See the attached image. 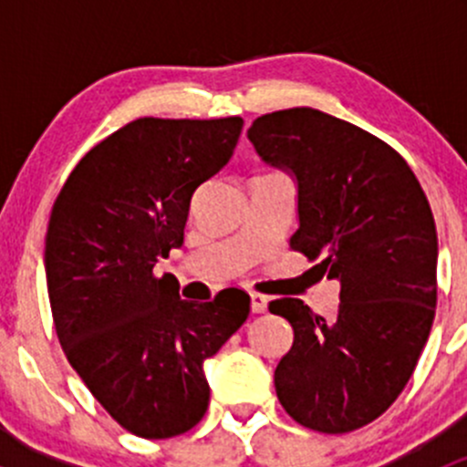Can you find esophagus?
I'll list each match as a JSON object with an SVG mask.
<instances>
[{
    "label": "esophagus",
    "mask_w": 467,
    "mask_h": 467,
    "mask_svg": "<svg viewBox=\"0 0 467 467\" xmlns=\"http://www.w3.org/2000/svg\"><path fill=\"white\" fill-rule=\"evenodd\" d=\"M266 305H268L266 296L257 294V291H251V309H253V312H255V314L266 312Z\"/></svg>",
    "instance_id": "1"
}]
</instances>
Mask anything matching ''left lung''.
I'll list each match as a JSON object with an SVG mask.
<instances>
[{"label": "left lung", "mask_w": 467, "mask_h": 467, "mask_svg": "<svg viewBox=\"0 0 467 467\" xmlns=\"http://www.w3.org/2000/svg\"><path fill=\"white\" fill-rule=\"evenodd\" d=\"M248 140L298 182L300 225L289 246L341 285L332 321L298 298L268 305L294 327V346L275 368L277 400L309 430L355 431L398 400L434 323L430 201L398 150L327 112H268Z\"/></svg>", "instance_id": "8db88e82"}]
</instances>
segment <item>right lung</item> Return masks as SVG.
<instances>
[{"mask_svg": "<svg viewBox=\"0 0 467 467\" xmlns=\"http://www.w3.org/2000/svg\"><path fill=\"white\" fill-rule=\"evenodd\" d=\"M242 126V117L130 121L83 155L51 210L56 334L89 393L135 436L185 434L205 416L203 361L251 312L242 289L192 303L153 275L158 257L182 246L192 196L228 164Z\"/></svg>", "mask_w": 467, "mask_h": 467, "instance_id": "right-lung-1", "label": "right lung"}]
</instances>
